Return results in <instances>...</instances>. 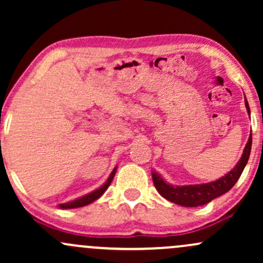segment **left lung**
<instances>
[{
  "label": "left lung",
  "instance_id": "1",
  "mask_svg": "<svg viewBox=\"0 0 263 263\" xmlns=\"http://www.w3.org/2000/svg\"><path fill=\"white\" fill-rule=\"evenodd\" d=\"M245 105L247 108V112L250 115V106L247 104V100L245 98ZM252 146V135H250L249 141H247L245 149H243L242 156H241L240 161L235 165L232 170L221 177L220 179L215 180V182L205 183V184H195V185H172V184L165 182L163 178L157 174L156 172L152 173L153 184H155L156 189L158 190L159 194L167 200L172 201V203L182 205V206H200V205L208 204L213 199L220 197V195L225 194L229 192L235 183L237 182L240 178L241 173L245 170L247 161H249L250 152H251Z\"/></svg>",
  "mask_w": 263,
  "mask_h": 263
}]
</instances>
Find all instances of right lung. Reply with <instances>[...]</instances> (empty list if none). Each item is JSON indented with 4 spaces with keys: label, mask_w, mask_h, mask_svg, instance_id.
Returning <instances> with one entry per match:
<instances>
[{
    "label": "right lung",
    "mask_w": 263,
    "mask_h": 263,
    "mask_svg": "<svg viewBox=\"0 0 263 263\" xmlns=\"http://www.w3.org/2000/svg\"><path fill=\"white\" fill-rule=\"evenodd\" d=\"M116 168H114V171L111 172L110 177L107 178V180L104 183V185H101L100 188L93 190V192H91V193H89V194L84 195V197H81L79 199H75V200H73V201H69V203H64V204H59L60 209H74V208L85 206V205L92 203V201H95L96 199L100 198L101 195L106 192V189L108 188V185H110L111 182H112L115 173H116Z\"/></svg>",
    "instance_id": "obj_1"
}]
</instances>
